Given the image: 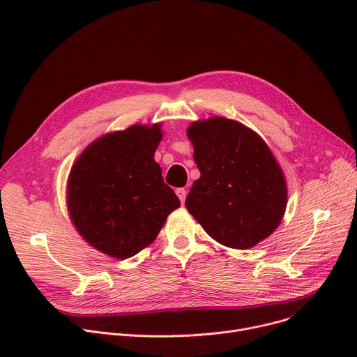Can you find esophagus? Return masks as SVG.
Masks as SVG:
<instances>
[{
  "instance_id": "esophagus-1",
  "label": "esophagus",
  "mask_w": 357,
  "mask_h": 357,
  "mask_svg": "<svg viewBox=\"0 0 357 357\" xmlns=\"http://www.w3.org/2000/svg\"><path fill=\"white\" fill-rule=\"evenodd\" d=\"M176 195H178V198L181 199V202L183 204V202H185V198H186V190H185V188H178V190H176Z\"/></svg>"
}]
</instances>
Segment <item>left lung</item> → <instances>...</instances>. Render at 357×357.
Listing matches in <instances>:
<instances>
[{"instance_id":"obj_1","label":"left lung","mask_w":357,"mask_h":357,"mask_svg":"<svg viewBox=\"0 0 357 357\" xmlns=\"http://www.w3.org/2000/svg\"><path fill=\"white\" fill-rule=\"evenodd\" d=\"M186 136L201 172L186 210L222 246L246 250L268 238L284 218L288 188L265 140L220 116L191 123Z\"/></svg>"}]
</instances>
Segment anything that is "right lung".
I'll return each instance as SVG.
<instances>
[{"mask_svg": "<svg viewBox=\"0 0 357 357\" xmlns=\"http://www.w3.org/2000/svg\"><path fill=\"white\" fill-rule=\"evenodd\" d=\"M162 124H133L85 147L66 185L70 221L89 246L128 259L152 245L179 199L162 178L155 152Z\"/></svg>", "mask_w": 357, "mask_h": 357, "instance_id": "1", "label": "right lung"}]
</instances>
